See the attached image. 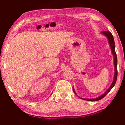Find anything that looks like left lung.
Listing matches in <instances>:
<instances>
[{
  "label": "left lung",
  "mask_w": 125,
  "mask_h": 125,
  "mask_svg": "<svg viewBox=\"0 0 125 125\" xmlns=\"http://www.w3.org/2000/svg\"><path fill=\"white\" fill-rule=\"evenodd\" d=\"M101 33H103V35H104L105 36H106V37L109 40V45L110 46L111 49V52L112 53H113V56H114V65H115V74H114V80L113 83H112L111 85L110 86V88L107 90V91H106L105 93L104 94H103L102 95L100 96L98 98H95V99H83V98H81L80 99H83V100H85L87 101H98L101 100V99H103L104 97H105L106 96L107 93H108L111 90V89L113 88L115 84L116 83V80H117V56H116V53L115 52V42H114V39L113 37V36L112 35V33L110 32L109 31H102ZM73 92L76 94V93L74 91V89L73 88ZM77 95V94H76Z\"/></svg>",
  "instance_id": "8db88e82"
}]
</instances>
